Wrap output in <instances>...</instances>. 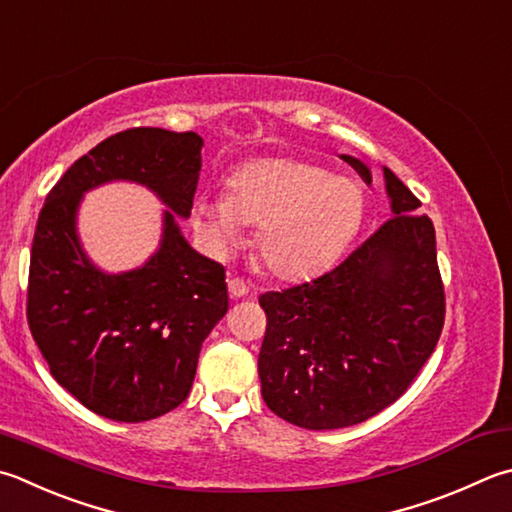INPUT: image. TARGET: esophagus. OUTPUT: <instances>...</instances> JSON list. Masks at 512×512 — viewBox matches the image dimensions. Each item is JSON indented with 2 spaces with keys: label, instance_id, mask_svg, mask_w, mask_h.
Masks as SVG:
<instances>
[{
  "label": "esophagus",
  "instance_id": "obj_1",
  "mask_svg": "<svg viewBox=\"0 0 512 512\" xmlns=\"http://www.w3.org/2000/svg\"><path fill=\"white\" fill-rule=\"evenodd\" d=\"M227 285H229L231 298H243V296H247V292H249V287L245 285L243 278H229Z\"/></svg>",
  "mask_w": 512,
  "mask_h": 512
}]
</instances>
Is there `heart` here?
<instances>
[{
    "label": "heart",
    "instance_id": "obj_1",
    "mask_svg": "<svg viewBox=\"0 0 512 512\" xmlns=\"http://www.w3.org/2000/svg\"><path fill=\"white\" fill-rule=\"evenodd\" d=\"M194 218L214 254H227L245 225H258V260L272 276L296 283L327 272L352 245L365 194L356 180L312 162L269 158L240 167L229 191H200Z\"/></svg>",
    "mask_w": 512,
    "mask_h": 512
}]
</instances>
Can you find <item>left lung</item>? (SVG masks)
<instances>
[{
  "label": "left lung",
  "mask_w": 512,
  "mask_h": 512,
  "mask_svg": "<svg viewBox=\"0 0 512 512\" xmlns=\"http://www.w3.org/2000/svg\"><path fill=\"white\" fill-rule=\"evenodd\" d=\"M372 182L359 158L341 156ZM392 218L312 283L258 298L267 332L260 392L307 430L356 426L397 401L435 352L446 298L435 227L417 196L383 167Z\"/></svg>",
  "instance_id": "obj_1"
}]
</instances>
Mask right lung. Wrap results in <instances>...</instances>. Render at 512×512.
Returning <instances> with one entry per match:
<instances>
[{"label":"right lung","mask_w":512,"mask_h":512,"mask_svg":"<svg viewBox=\"0 0 512 512\" xmlns=\"http://www.w3.org/2000/svg\"><path fill=\"white\" fill-rule=\"evenodd\" d=\"M202 138L138 127L73 162L37 218L28 272V327L53 379L100 417L140 423L187 399L202 341L229 310L225 267L182 236L202 167ZM159 196L163 236L147 264L109 275L76 234L81 198L106 181Z\"/></svg>","instance_id":"1"}]
</instances>
